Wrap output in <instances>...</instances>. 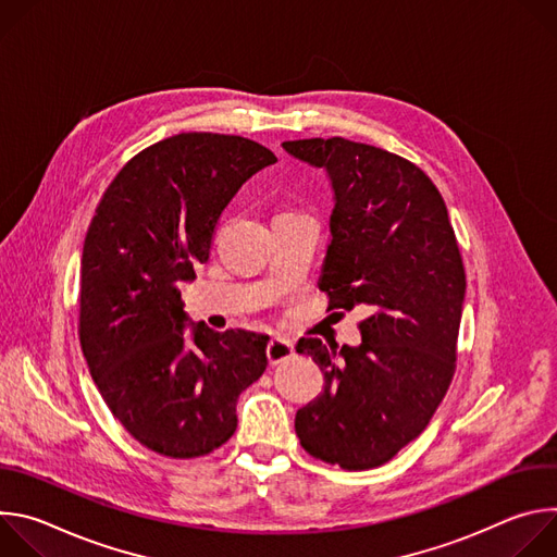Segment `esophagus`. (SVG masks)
<instances>
[{
  "mask_svg": "<svg viewBox=\"0 0 557 557\" xmlns=\"http://www.w3.org/2000/svg\"><path fill=\"white\" fill-rule=\"evenodd\" d=\"M293 355H295V346L286 337H273L267 346V357H269L271 366H277V363L290 359Z\"/></svg>",
  "mask_w": 557,
  "mask_h": 557,
  "instance_id": "34e87169",
  "label": "esophagus"
}]
</instances>
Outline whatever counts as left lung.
Here are the masks:
<instances>
[{
	"instance_id": "obj_1",
	"label": "left lung",
	"mask_w": 557,
	"mask_h": 557,
	"mask_svg": "<svg viewBox=\"0 0 557 557\" xmlns=\"http://www.w3.org/2000/svg\"><path fill=\"white\" fill-rule=\"evenodd\" d=\"M284 149L333 181L320 282L329 310H368L357 348L299 339L324 389L297 410L295 432L314 458L372 469L428 428L454 379L462 256L443 196L408 158L342 136L286 140Z\"/></svg>"
}]
</instances>
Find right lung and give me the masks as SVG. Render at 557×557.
Wrapping results in <instances>:
<instances>
[{
    "label": "right lung",
    "mask_w": 557,
    "mask_h": 557,
    "mask_svg": "<svg viewBox=\"0 0 557 557\" xmlns=\"http://www.w3.org/2000/svg\"><path fill=\"white\" fill-rule=\"evenodd\" d=\"M264 145L185 132L121 168L90 222L78 288V339L114 419L147 449L198 458L224 445L235 404L267 370V335L183 333L181 284L209 260L218 220L256 172Z\"/></svg>",
    "instance_id": "add662e5"
}]
</instances>
